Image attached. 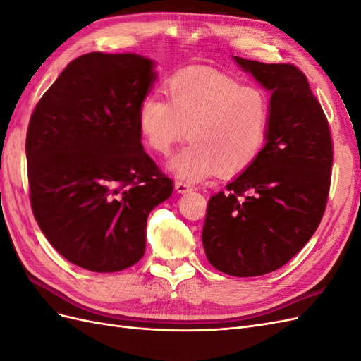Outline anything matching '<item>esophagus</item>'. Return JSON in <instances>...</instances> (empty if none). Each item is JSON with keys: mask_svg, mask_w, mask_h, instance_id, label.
<instances>
[{"mask_svg": "<svg viewBox=\"0 0 361 361\" xmlns=\"http://www.w3.org/2000/svg\"><path fill=\"white\" fill-rule=\"evenodd\" d=\"M174 187H176L178 192H188V191L192 190V185L188 183V182H183V180H178Z\"/></svg>", "mask_w": 361, "mask_h": 361, "instance_id": "34e87169", "label": "esophagus"}]
</instances>
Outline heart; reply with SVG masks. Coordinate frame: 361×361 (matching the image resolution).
Returning <instances> with one entry per match:
<instances>
[{"instance_id": "b5f03b06", "label": "heart", "mask_w": 361, "mask_h": 361, "mask_svg": "<svg viewBox=\"0 0 361 361\" xmlns=\"http://www.w3.org/2000/svg\"><path fill=\"white\" fill-rule=\"evenodd\" d=\"M164 101L149 96L138 108V129L161 155L187 135L191 143L170 162L180 178L199 180L218 171L231 178L251 167L264 150L271 104L264 90L244 87L231 76L180 72L169 80Z\"/></svg>"}]
</instances>
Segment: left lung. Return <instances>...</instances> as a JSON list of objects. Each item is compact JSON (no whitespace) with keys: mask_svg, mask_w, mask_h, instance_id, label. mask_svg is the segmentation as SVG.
Masks as SVG:
<instances>
[{"mask_svg":"<svg viewBox=\"0 0 361 361\" xmlns=\"http://www.w3.org/2000/svg\"><path fill=\"white\" fill-rule=\"evenodd\" d=\"M235 61L271 92L269 133L251 167L207 202L202 241L218 271L256 277L288 264L318 228L330 192L333 140L295 64Z\"/></svg>","mask_w":361,"mask_h":361,"instance_id":"obj_1","label":"left lung"}]
</instances>
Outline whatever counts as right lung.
I'll list each match as a JSON object with an SVG mask.
<instances>
[{
    "instance_id": "add662e5",
    "label": "right lung",
    "mask_w": 361,
    "mask_h": 361,
    "mask_svg": "<svg viewBox=\"0 0 361 361\" xmlns=\"http://www.w3.org/2000/svg\"><path fill=\"white\" fill-rule=\"evenodd\" d=\"M155 78L154 61L135 54H84L30 117L32 214L51 245L84 269L135 265L150 211L173 192L138 129V108Z\"/></svg>"
}]
</instances>
